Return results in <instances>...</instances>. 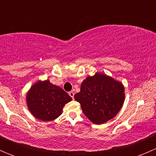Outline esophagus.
<instances>
[{"label": "esophagus", "mask_w": 156, "mask_h": 156, "mask_svg": "<svg viewBox=\"0 0 156 156\" xmlns=\"http://www.w3.org/2000/svg\"><path fill=\"white\" fill-rule=\"evenodd\" d=\"M69 96H70V97H72V99H74V95H75V93H74L73 91H70V92L69 93Z\"/></svg>", "instance_id": "obj_1"}]
</instances>
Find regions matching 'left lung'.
Segmentation results:
<instances>
[{
	"label": "left lung",
	"mask_w": 156,
	"mask_h": 156,
	"mask_svg": "<svg viewBox=\"0 0 156 156\" xmlns=\"http://www.w3.org/2000/svg\"><path fill=\"white\" fill-rule=\"evenodd\" d=\"M87 119L101 125L113 119L123 106L125 87L122 83L105 74L96 73L83 81L75 96Z\"/></svg>",
	"instance_id": "left-lung-1"
}]
</instances>
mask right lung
Segmentation results:
<instances>
[{"mask_svg":"<svg viewBox=\"0 0 156 156\" xmlns=\"http://www.w3.org/2000/svg\"><path fill=\"white\" fill-rule=\"evenodd\" d=\"M71 100L72 97L63 89L51 84L49 80L33 84L26 96L29 110L36 119L43 122L59 117L63 106Z\"/></svg>","mask_w":156,"mask_h":156,"instance_id":"right-lung-1","label":"right lung"}]
</instances>
